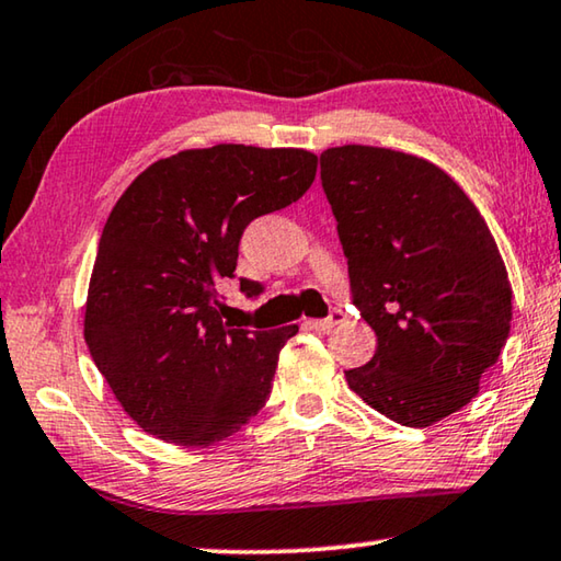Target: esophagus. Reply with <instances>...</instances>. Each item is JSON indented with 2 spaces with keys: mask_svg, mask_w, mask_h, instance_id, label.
<instances>
[{
  "mask_svg": "<svg viewBox=\"0 0 561 561\" xmlns=\"http://www.w3.org/2000/svg\"><path fill=\"white\" fill-rule=\"evenodd\" d=\"M343 320H345L343 310H333V313L323 320H308V328L316 330V333H328V330H333L337 323H343Z\"/></svg>",
  "mask_w": 561,
  "mask_h": 561,
  "instance_id": "obj_1",
  "label": "esophagus"
}]
</instances>
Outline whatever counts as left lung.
I'll use <instances>...</instances> for the list:
<instances>
[{
  "label": "left lung",
  "instance_id": "1",
  "mask_svg": "<svg viewBox=\"0 0 561 561\" xmlns=\"http://www.w3.org/2000/svg\"><path fill=\"white\" fill-rule=\"evenodd\" d=\"M347 273L378 347L345 373L380 415L430 427L462 410L512 323L500 248L470 196L427 159L347 144L320 153Z\"/></svg>",
  "mask_w": 561,
  "mask_h": 561
}]
</instances>
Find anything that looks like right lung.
<instances>
[{
  "mask_svg": "<svg viewBox=\"0 0 561 561\" xmlns=\"http://www.w3.org/2000/svg\"><path fill=\"white\" fill-rule=\"evenodd\" d=\"M318 171L306 149L218 144L153 161L106 218L89 280L84 337L144 433L208 447L259 415L298 325L226 323L220 286L253 218L298 201ZM241 290L259 293L241 278Z\"/></svg>",
  "mask_w": 561,
  "mask_h": 561,
  "instance_id": "right-lung-1",
  "label": "right lung"
}]
</instances>
